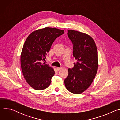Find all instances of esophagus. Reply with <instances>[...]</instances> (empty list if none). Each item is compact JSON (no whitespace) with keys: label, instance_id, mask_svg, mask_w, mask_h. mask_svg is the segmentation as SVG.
Here are the masks:
<instances>
[{"label":"esophagus","instance_id":"34e87169","mask_svg":"<svg viewBox=\"0 0 120 120\" xmlns=\"http://www.w3.org/2000/svg\"><path fill=\"white\" fill-rule=\"evenodd\" d=\"M62 69V67H57V68H56V70H57V71H58L61 70Z\"/></svg>","mask_w":120,"mask_h":120}]
</instances>
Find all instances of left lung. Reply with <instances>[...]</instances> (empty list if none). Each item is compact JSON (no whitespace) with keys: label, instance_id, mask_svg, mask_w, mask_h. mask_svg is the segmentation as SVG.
<instances>
[{"label":"left lung","instance_id":"1","mask_svg":"<svg viewBox=\"0 0 120 120\" xmlns=\"http://www.w3.org/2000/svg\"><path fill=\"white\" fill-rule=\"evenodd\" d=\"M68 38L73 46V56L77 60L72 69H68L64 80L66 88L74 94L83 93L92 84L98 67V52L94 41L87 34L68 30Z\"/></svg>","mask_w":120,"mask_h":120}]
</instances>
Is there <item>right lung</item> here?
<instances>
[{"label":"right lung","instance_id":"obj_1","mask_svg":"<svg viewBox=\"0 0 120 120\" xmlns=\"http://www.w3.org/2000/svg\"><path fill=\"white\" fill-rule=\"evenodd\" d=\"M64 33V30L46 27L33 31L27 38L21 54V66L25 80L33 89L42 90L50 85L55 71L42 62L55 40Z\"/></svg>","mask_w":120,"mask_h":120}]
</instances>
